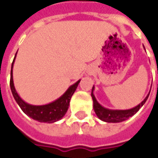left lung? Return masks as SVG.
I'll list each match as a JSON object with an SVG mask.
<instances>
[{
    "mask_svg": "<svg viewBox=\"0 0 158 158\" xmlns=\"http://www.w3.org/2000/svg\"><path fill=\"white\" fill-rule=\"evenodd\" d=\"M93 90H94V86L92 87V92H91V96L93 99V107H94V111L96 113V116L98 117L101 120H102L104 122L107 123H119L123 122L126 119H128L130 117H132L133 115H135L139 108L145 104L146 102V100L148 98L149 94L146 96V97L142 101V102H140L138 106L133 107L131 109L128 110H111L107 109L103 107L102 105H100L98 102L96 101V97L93 94ZM151 91V90H150Z\"/></svg>",
    "mask_w": 158,
    "mask_h": 158,
    "instance_id": "8db88e82",
    "label": "left lung"
}]
</instances>
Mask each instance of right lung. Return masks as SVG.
Masks as SVG:
<instances>
[{"label": "right lung", "instance_id": "1", "mask_svg": "<svg viewBox=\"0 0 158 158\" xmlns=\"http://www.w3.org/2000/svg\"><path fill=\"white\" fill-rule=\"evenodd\" d=\"M16 57V55H15ZM15 57L13 59V62L12 63V69H11V79H10V87L12 90V96L14 99L19 104L20 108L22 109L23 113L26 115L30 117L31 118L37 120L40 123H55L58 121L64 116L69 109V102L70 99L73 95V93L79 85L80 79L78 80L75 84L69 87V89L66 90V92L62 95L58 99L54 101L53 102L49 103L46 105L42 106H34L30 105L29 103H26L23 100L21 99V97L17 93L13 84V78H12V68H13V62L15 60Z\"/></svg>", "mask_w": 158, "mask_h": 158}]
</instances>
